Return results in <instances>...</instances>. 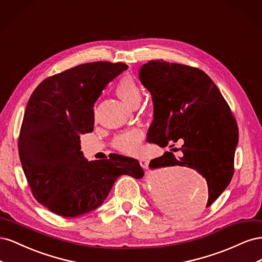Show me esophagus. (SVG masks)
I'll return each mask as SVG.
<instances>
[{
    "label": "esophagus",
    "instance_id": "34e87169",
    "mask_svg": "<svg viewBox=\"0 0 262 262\" xmlns=\"http://www.w3.org/2000/svg\"><path fill=\"white\" fill-rule=\"evenodd\" d=\"M140 165L142 166V167H143L144 169H147V167H148V164H149V161L147 160V158H140Z\"/></svg>",
    "mask_w": 262,
    "mask_h": 262
}]
</instances>
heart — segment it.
Returning <instances> with one entry per match:
<instances>
[{"label":"heart","mask_w":262,"mask_h":262,"mask_svg":"<svg viewBox=\"0 0 262 262\" xmlns=\"http://www.w3.org/2000/svg\"><path fill=\"white\" fill-rule=\"evenodd\" d=\"M116 92L126 104L133 106L140 102L142 91L136 78L131 75L122 76L116 86ZM144 140V132L139 128L124 131L114 139V146L123 153L137 154L141 152Z\"/></svg>","instance_id":"heart-1"}]
</instances>
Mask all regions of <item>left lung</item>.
Listing matches in <instances>:
<instances>
[{
	"label": "left lung",
	"instance_id": "obj_1",
	"mask_svg": "<svg viewBox=\"0 0 262 262\" xmlns=\"http://www.w3.org/2000/svg\"><path fill=\"white\" fill-rule=\"evenodd\" d=\"M140 81L152 94L154 104L147 142L165 147L184 141L179 158L165 152L150 161L149 168L178 165L196 170L207 180L210 207L234 175L238 126L231 108L217 86L198 68L149 61L140 70ZM177 212L192 214L193 209L180 203Z\"/></svg>",
	"mask_w": 262,
	"mask_h": 262
}]
</instances>
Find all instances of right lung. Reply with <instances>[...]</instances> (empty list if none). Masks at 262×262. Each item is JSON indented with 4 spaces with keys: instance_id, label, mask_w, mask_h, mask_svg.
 Wrapping results in <instances>:
<instances>
[{
    "instance_id": "right-lung-1",
    "label": "right lung",
    "mask_w": 262,
    "mask_h": 262,
    "mask_svg": "<svg viewBox=\"0 0 262 262\" xmlns=\"http://www.w3.org/2000/svg\"><path fill=\"white\" fill-rule=\"evenodd\" d=\"M124 63H84L47 77L31 94L18 138L21 167L35 199L63 217L98 208L121 175L144 176L140 163L114 154L86 161L80 137L94 129V104Z\"/></svg>"
}]
</instances>
